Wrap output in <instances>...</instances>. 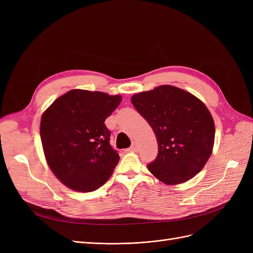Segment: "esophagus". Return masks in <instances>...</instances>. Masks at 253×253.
<instances>
[{
    "instance_id": "34e87169",
    "label": "esophagus",
    "mask_w": 253,
    "mask_h": 253,
    "mask_svg": "<svg viewBox=\"0 0 253 253\" xmlns=\"http://www.w3.org/2000/svg\"><path fill=\"white\" fill-rule=\"evenodd\" d=\"M137 150H138V147H137V143H136V142H133V144L131 145V148H129V151L136 152Z\"/></svg>"
}]
</instances>
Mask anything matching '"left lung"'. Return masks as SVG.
I'll return each instance as SVG.
<instances>
[{
	"instance_id": "1",
	"label": "left lung",
	"mask_w": 253,
	"mask_h": 253,
	"mask_svg": "<svg viewBox=\"0 0 253 253\" xmlns=\"http://www.w3.org/2000/svg\"><path fill=\"white\" fill-rule=\"evenodd\" d=\"M131 101L157 138L158 154L148 165L149 171L167 185L186 182L201 172L215 136L213 118L203 101L172 85L135 94Z\"/></svg>"
}]
</instances>
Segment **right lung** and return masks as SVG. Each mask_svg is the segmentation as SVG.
Returning a JSON list of instances; mask_svg holds the SVG:
<instances>
[{"instance_id": "add662e5", "label": "right lung", "mask_w": 253, "mask_h": 253, "mask_svg": "<svg viewBox=\"0 0 253 253\" xmlns=\"http://www.w3.org/2000/svg\"><path fill=\"white\" fill-rule=\"evenodd\" d=\"M121 96L72 89L42 115L40 135L46 162L56 177L78 192H91L108 180L119 162L104 121Z\"/></svg>"}]
</instances>
